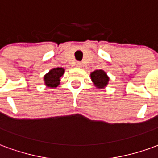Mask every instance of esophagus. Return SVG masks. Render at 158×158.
Instances as JSON below:
<instances>
[{
  "label": "esophagus",
  "mask_w": 158,
  "mask_h": 158,
  "mask_svg": "<svg viewBox=\"0 0 158 158\" xmlns=\"http://www.w3.org/2000/svg\"><path fill=\"white\" fill-rule=\"evenodd\" d=\"M75 66L77 68H81V67H82V64H81L80 62H76Z\"/></svg>",
  "instance_id": "1"
}]
</instances>
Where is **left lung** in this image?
Returning <instances> with one entry per match:
<instances>
[{
  "instance_id": "obj_1",
  "label": "left lung",
  "mask_w": 158,
  "mask_h": 158,
  "mask_svg": "<svg viewBox=\"0 0 158 158\" xmlns=\"http://www.w3.org/2000/svg\"><path fill=\"white\" fill-rule=\"evenodd\" d=\"M90 79L94 85L98 89L106 88L110 79L106 73L102 69H97L90 73Z\"/></svg>"
}]
</instances>
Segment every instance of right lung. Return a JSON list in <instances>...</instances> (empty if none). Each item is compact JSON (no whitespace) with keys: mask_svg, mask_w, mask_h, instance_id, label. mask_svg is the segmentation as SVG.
Instances as JSON below:
<instances>
[{"mask_svg":"<svg viewBox=\"0 0 158 158\" xmlns=\"http://www.w3.org/2000/svg\"><path fill=\"white\" fill-rule=\"evenodd\" d=\"M65 69L63 68L52 69L44 76L45 85L49 88H56L60 85L61 77L64 74Z\"/></svg>","mask_w":158,"mask_h":158,"instance_id":"1","label":"right lung"}]
</instances>
